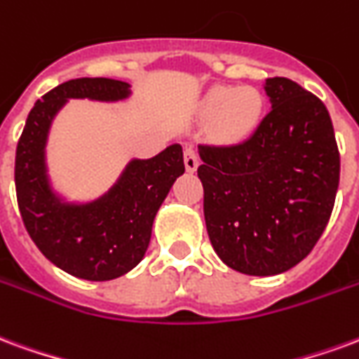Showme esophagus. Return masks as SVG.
I'll return each mask as SVG.
<instances>
[{"mask_svg": "<svg viewBox=\"0 0 359 359\" xmlns=\"http://www.w3.org/2000/svg\"><path fill=\"white\" fill-rule=\"evenodd\" d=\"M184 165H187L188 172H194L200 165V158H198V152L194 150L192 146H188L184 150Z\"/></svg>", "mask_w": 359, "mask_h": 359, "instance_id": "1", "label": "esophagus"}]
</instances>
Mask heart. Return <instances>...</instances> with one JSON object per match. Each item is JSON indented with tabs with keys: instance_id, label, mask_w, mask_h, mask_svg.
<instances>
[{
	"instance_id": "b5f03b06",
	"label": "heart",
	"mask_w": 359,
	"mask_h": 359,
	"mask_svg": "<svg viewBox=\"0 0 359 359\" xmlns=\"http://www.w3.org/2000/svg\"><path fill=\"white\" fill-rule=\"evenodd\" d=\"M201 116L217 121V129L228 140L247 139L262 116V98L251 87L219 85L209 89L201 100Z\"/></svg>"
}]
</instances>
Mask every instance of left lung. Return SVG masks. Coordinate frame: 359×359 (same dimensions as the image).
I'll list each match as a JSON object with an SVG mask.
<instances>
[{
    "label": "left lung",
    "instance_id": "1",
    "mask_svg": "<svg viewBox=\"0 0 359 359\" xmlns=\"http://www.w3.org/2000/svg\"><path fill=\"white\" fill-rule=\"evenodd\" d=\"M270 112L241 144L198 146L203 215L215 253L247 276L306 257L335 205L341 158L325 104L287 78L264 81Z\"/></svg>",
    "mask_w": 359,
    "mask_h": 359
}]
</instances>
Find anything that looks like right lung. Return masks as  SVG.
Masks as SVG:
<instances>
[{
  "label": "right lung",
  "mask_w": 359,
  "mask_h": 359,
  "mask_svg": "<svg viewBox=\"0 0 359 359\" xmlns=\"http://www.w3.org/2000/svg\"><path fill=\"white\" fill-rule=\"evenodd\" d=\"M131 95V85L119 79H70L34 104L18 140L15 187L24 226L55 266L81 280H116L142 261L158 209L184 172L182 146L171 144L154 158L129 159L93 200H70L55 188L47 140L57 114L70 98L126 102Z\"/></svg>",
  "instance_id": "add662e5"
}]
</instances>
